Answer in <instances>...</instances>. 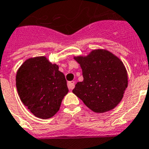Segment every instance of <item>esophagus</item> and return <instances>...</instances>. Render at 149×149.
<instances>
[{"mask_svg":"<svg viewBox=\"0 0 149 149\" xmlns=\"http://www.w3.org/2000/svg\"><path fill=\"white\" fill-rule=\"evenodd\" d=\"M68 88L69 90H72L74 88V81L68 82Z\"/></svg>","mask_w":149,"mask_h":149,"instance_id":"1","label":"esophagus"}]
</instances>
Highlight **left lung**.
<instances>
[{"label": "left lung", "mask_w": 149, "mask_h": 149, "mask_svg": "<svg viewBox=\"0 0 149 149\" xmlns=\"http://www.w3.org/2000/svg\"><path fill=\"white\" fill-rule=\"evenodd\" d=\"M83 73V81L72 91L94 113L113 110L123 97L128 74L123 62L111 52L93 49L87 55L74 56Z\"/></svg>", "instance_id": "obj_1"}]
</instances>
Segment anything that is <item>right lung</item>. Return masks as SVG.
I'll return each instance as SVG.
<instances>
[{
	"mask_svg": "<svg viewBox=\"0 0 149 149\" xmlns=\"http://www.w3.org/2000/svg\"><path fill=\"white\" fill-rule=\"evenodd\" d=\"M58 68L45 56H36L26 60L17 70L16 86L19 98L36 117H52L68 92L65 77Z\"/></svg>",
	"mask_w": 149,
	"mask_h": 149,
	"instance_id": "add662e5",
	"label": "right lung"
}]
</instances>
